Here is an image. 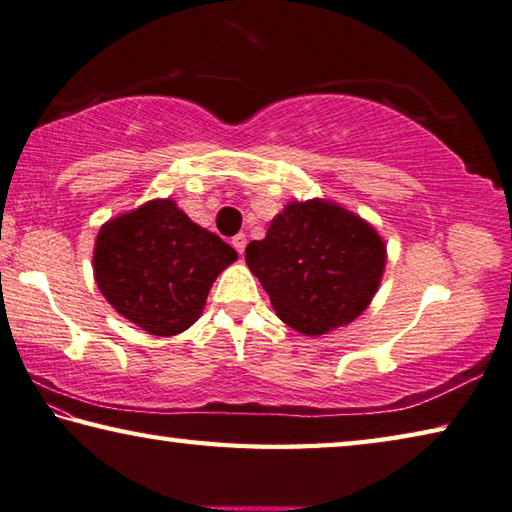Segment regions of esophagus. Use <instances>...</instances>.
Wrapping results in <instances>:
<instances>
[{
    "label": "esophagus",
    "mask_w": 512,
    "mask_h": 512,
    "mask_svg": "<svg viewBox=\"0 0 512 512\" xmlns=\"http://www.w3.org/2000/svg\"><path fill=\"white\" fill-rule=\"evenodd\" d=\"M231 245H233V249L238 251L240 256L245 254V247H247V236H245V233H238V236H233L231 238Z\"/></svg>",
    "instance_id": "1"
}]
</instances>
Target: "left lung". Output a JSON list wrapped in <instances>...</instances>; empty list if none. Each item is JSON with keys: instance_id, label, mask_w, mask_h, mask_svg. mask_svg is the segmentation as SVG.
Listing matches in <instances>:
<instances>
[{"instance_id": "1", "label": "left lung", "mask_w": 512, "mask_h": 512, "mask_svg": "<svg viewBox=\"0 0 512 512\" xmlns=\"http://www.w3.org/2000/svg\"><path fill=\"white\" fill-rule=\"evenodd\" d=\"M245 261L276 315L306 337L348 326L369 308L387 267V242L333 200H292Z\"/></svg>"}]
</instances>
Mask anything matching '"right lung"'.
Listing matches in <instances>:
<instances>
[{
	"label": "right lung",
	"instance_id": "add662e5",
	"mask_svg": "<svg viewBox=\"0 0 512 512\" xmlns=\"http://www.w3.org/2000/svg\"><path fill=\"white\" fill-rule=\"evenodd\" d=\"M236 249L195 224L170 197L107 220L94 242V279L123 319L150 335L184 333L200 319Z\"/></svg>",
	"mask_w": 512,
	"mask_h": 512
}]
</instances>
